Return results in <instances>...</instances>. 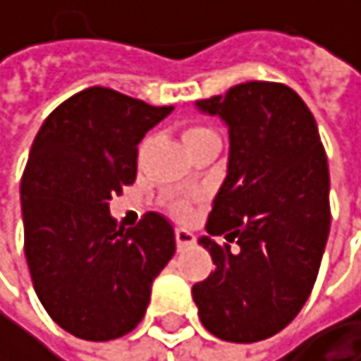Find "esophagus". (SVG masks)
Segmentation results:
<instances>
[{
  "instance_id": "obj_1",
  "label": "esophagus",
  "mask_w": 361,
  "mask_h": 361,
  "mask_svg": "<svg viewBox=\"0 0 361 361\" xmlns=\"http://www.w3.org/2000/svg\"><path fill=\"white\" fill-rule=\"evenodd\" d=\"M195 233H190L188 229H175V243H177V249L182 251L186 247H192L195 245Z\"/></svg>"
}]
</instances>
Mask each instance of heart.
I'll return each mask as SVG.
<instances>
[{"mask_svg": "<svg viewBox=\"0 0 361 361\" xmlns=\"http://www.w3.org/2000/svg\"><path fill=\"white\" fill-rule=\"evenodd\" d=\"M207 138H216L214 130L205 128V126H199V123H192V126H186L182 130V140H184V145L188 149H192L195 145H199V142H203ZM166 207H169V212L175 214L177 219H186L190 214V203L184 201V199H173V201L166 203Z\"/></svg>", "mask_w": 361, "mask_h": 361, "instance_id": "heart-1", "label": "heart"}]
</instances>
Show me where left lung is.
I'll list each match as a JSON object with an SVG mask.
<instances>
[{"instance_id": "8db88e82", "label": "left lung", "mask_w": 361, "mask_h": 361, "mask_svg": "<svg viewBox=\"0 0 361 361\" xmlns=\"http://www.w3.org/2000/svg\"><path fill=\"white\" fill-rule=\"evenodd\" d=\"M197 108L227 123L229 164L199 240L216 267L192 299L212 336L267 340L295 321L321 269L331 225L325 147L310 108L279 82L231 86Z\"/></svg>"}]
</instances>
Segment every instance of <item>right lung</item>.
Segmentation results:
<instances>
[{
	"label": "right lung",
	"instance_id": "add662e5",
	"mask_svg": "<svg viewBox=\"0 0 361 361\" xmlns=\"http://www.w3.org/2000/svg\"><path fill=\"white\" fill-rule=\"evenodd\" d=\"M171 110L90 86L62 102L34 138L21 179L25 259L40 303L75 338L130 334L175 253L164 216L147 212L126 229L108 207L134 184L138 142Z\"/></svg>",
	"mask_w": 361,
	"mask_h": 361
}]
</instances>
